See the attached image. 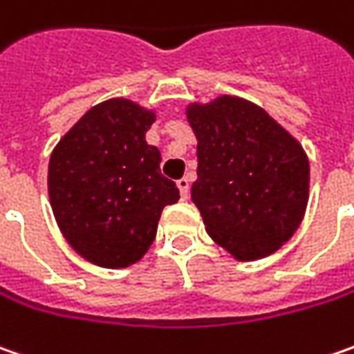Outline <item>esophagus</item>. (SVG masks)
<instances>
[{"label":"esophagus","instance_id":"34e87169","mask_svg":"<svg viewBox=\"0 0 354 354\" xmlns=\"http://www.w3.org/2000/svg\"><path fill=\"white\" fill-rule=\"evenodd\" d=\"M189 177H183V179H179L177 181V187H179V193H181V199H187L189 197Z\"/></svg>","mask_w":354,"mask_h":354}]
</instances>
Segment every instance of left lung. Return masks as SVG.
<instances>
[{
	"label": "left lung",
	"instance_id": "obj_1",
	"mask_svg": "<svg viewBox=\"0 0 354 354\" xmlns=\"http://www.w3.org/2000/svg\"><path fill=\"white\" fill-rule=\"evenodd\" d=\"M197 139L191 201L205 231L235 261L273 255L295 235L309 203V157L263 107L237 95L189 103Z\"/></svg>",
	"mask_w": 354,
	"mask_h": 354
}]
</instances>
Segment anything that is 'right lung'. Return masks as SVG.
Masks as SVG:
<instances>
[{"instance_id":"add662e5","label":"right lung","mask_w":354,"mask_h":354,"mask_svg":"<svg viewBox=\"0 0 354 354\" xmlns=\"http://www.w3.org/2000/svg\"><path fill=\"white\" fill-rule=\"evenodd\" d=\"M155 109L113 97L93 105L51 151L49 203L69 247L91 265L125 269L157 235L179 189L161 175V153L145 141Z\"/></svg>"}]
</instances>
